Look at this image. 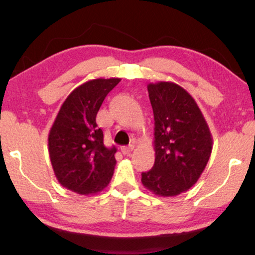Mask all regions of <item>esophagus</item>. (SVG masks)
I'll return each mask as SVG.
<instances>
[{"label":"esophagus","mask_w":255,"mask_h":255,"mask_svg":"<svg viewBox=\"0 0 255 255\" xmlns=\"http://www.w3.org/2000/svg\"><path fill=\"white\" fill-rule=\"evenodd\" d=\"M133 149H134L133 145H128V146H123V147L121 148V151L124 155H127V154H130V153L133 151Z\"/></svg>","instance_id":"obj_1"}]
</instances>
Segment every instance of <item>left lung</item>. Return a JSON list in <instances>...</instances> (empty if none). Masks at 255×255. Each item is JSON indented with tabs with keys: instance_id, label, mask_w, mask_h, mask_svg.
Here are the masks:
<instances>
[{
	"instance_id": "1",
	"label": "left lung",
	"mask_w": 255,
	"mask_h": 255,
	"mask_svg": "<svg viewBox=\"0 0 255 255\" xmlns=\"http://www.w3.org/2000/svg\"><path fill=\"white\" fill-rule=\"evenodd\" d=\"M154 115L155 161L141 182L158 196H176L193 187L207 166L212 137L200 108L173 82L149 83Z\"/></svg>"
}]
</instances>
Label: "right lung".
<instances>
[{"mask_svg":"<svg viewBox=\"0 0 255 255\" xmlns=\"http://www.w3.org/2000/svg\"><path fill=\"white\" fill-rule=\"evenodd\" d=\"M121 79H95L69 94L59 110L50 134L48 153L62 187L81 195L103 190L113 177L116 147H107L96 115Z\"/></svg>","mask_w":255,"mask_h":255,"instance_id":"1","label":"right lung"}]
</instances>
